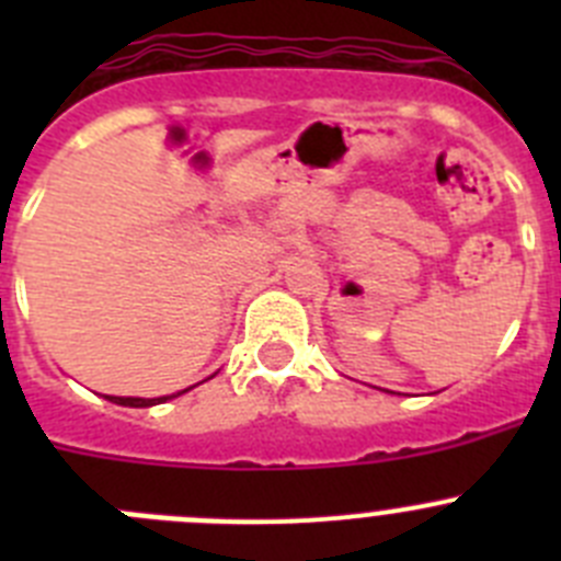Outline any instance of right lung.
<instances>
[{
  "mask_svg": "<svg viewBox=\"0 0 561 561\" xmlns=\"http://www.w3.org/2000/svg\"><path fill=\"white\" fill-rule=\"evenodd\" d=\"M191 390V388H185ZM182 390V393H185ZM180 396V393H176ZM173 399V396H160V399H134V396H108V401H114V404H123V408H153V404H162V401Z\"/></svg>",
  "mask_w": 561,
  "mask_h": 561,
  "instance_id": "1",
  "label": "right lung"
}]
</instances>
